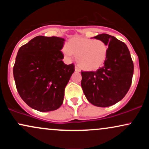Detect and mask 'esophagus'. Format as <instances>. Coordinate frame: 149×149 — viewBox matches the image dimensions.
Wrapping results in <instances>:
<instances>
[{
    "instance_id": "34e87169",
    "label": "esophagus",
    "mask_w": 149,
    "mask_h": 149,
    "mask_svg": "<svg viewBox=\"0 0 149 149\" xmlns=\"http://www.w3.org/2000/svg\"><path fill=\"white\" fill-rule=\"evenodd\" d=\"M75 71H76V72H80V69L77 67V66H75Z\"/></svg>"
}]
</instances>
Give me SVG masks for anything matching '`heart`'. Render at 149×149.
<instances>
[{"instance_id":"1","label":"heart","mask_w":149,"mask_h":149,"mask_svg":"<svg viewBox=\"0 0 149 149\" xmlns=\"http://www.w3.org/2000/svg\"><path fill=\"white\" fill-rule=\"evenodd\" d=\"M62 52L66 57H76L77 63L82 70L94 71L105 64L109 46L100 39L74 37L70 39L67 47H63Z\"/></svg>"}]
</instances>
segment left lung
<instances>
[{
  "label": "left lung",
  "instance_id": "left-lung-1",
  "mask_svg": "<svg viewBox=\"0 0 149 149\" xmlns=\"http://www.w3.org/2000/svg\"><path fill=\"white\" fill-rule=\"evenodd\" d=\"M109 46L107 61L96 71H81V87L93 105L107 107L122 100L132 80L134 64L127 45L107 33L94 37Z\"/></svg>",
  "mask_w": 149,
  "mask_h": 149
}]
</instances>
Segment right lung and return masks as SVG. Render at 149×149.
<instances>
[{
  "label": "right lung",
  "instance_id": "right-lung-1",
  "mask_svg": "<svg viewBox=\"0 0 149 149\" xmlns=\"http://www.w3.org/2000/svg\"><path fill=\"white\" fill-rule=\"evenodd\" d=\"M64 39L38 36L19 49L13 75L19 95L31 108L41 112L59 109L64 89L75 71L65 64L61 49Z\"/></svg>",
  "mask_w": 149,
  "mask_h": 149
}]
</instances>
